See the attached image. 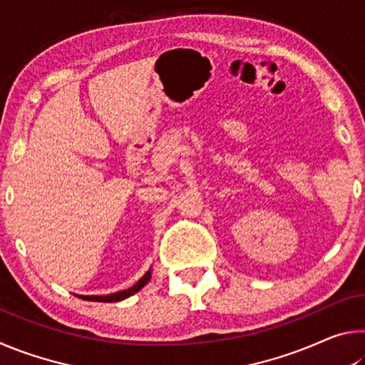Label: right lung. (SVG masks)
Segmentation results:
<instances>
[{"mask_svg":"<svg viewBox=\"0 0 365 365\" xmlns=\"http://www.w3.org/2000/svg\"><path fill=\"white\" fill-rule=\"evenodd\" d=\"M151 279V269L146 272V274L141 277V279L135 283L133 287L127 288V289H122V292H117V293H110V294H104V296H98V294H76L78 296L80 299H85V301H96V302H119L122 299H127L130 298L132 294L138 293L141 288H143L148 282Z\"/></svg>","mask_w":365,"mask_h":365,"instance_id":"right-lung-1","label":"right lung"}]
</instances>
